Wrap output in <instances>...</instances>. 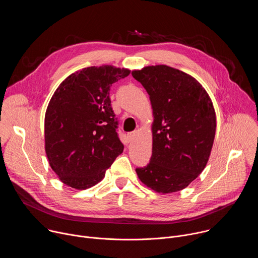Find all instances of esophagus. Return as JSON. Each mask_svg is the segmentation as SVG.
I'll return each mask as SVG.
<instances>
[{
    "mask_svg": "<svg viewBox=\"0 0 258 258\" xmlns=\"http://www.w3.org/2000/svg\"><path fill=\"white\" fill-rule=\"evenodd\" d=\"M135 136H136V133H135V132H134V133H130V134H127V141H128V143H130V142H132V141L134 140Z\"/></svg>",
    "mask_w": 258,
    "mask_h": 258,
    "instance_id": "34e87169",
    "label": "esophagus"
}]
</instances>
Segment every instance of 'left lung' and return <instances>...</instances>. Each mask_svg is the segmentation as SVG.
I'll return each instance as SVG.
<instances>
[{"mask_svg":"<svg viewBox=\"0 0 258 258\" xmlns=\"http://www.w3.org/2000/svg\"><path fill=\"white\" fill-rule=\"evenodd\" d=\"M150 97L153 110L152 156L137 168L141 181L153 191H180L203 171L215 137L212 101L193 77L167 65L132 71Z\"/></svg>","mask_w":258,"mask_h":258,"instance_id":"8db88e82","label":"left lung"}]
</instances>
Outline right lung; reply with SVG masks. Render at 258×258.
Instances as JSON below:
<instances>
[{"label":"right lung","instance_id":"add662e5","mask_svg":"<svg viewBox=\"0 0 258 258\" xmlns=\"http://www.w3.org/2000/svg\"><path fill=\"white\" fill-rule=\"evenodd\" d=\"M130 73L112 65L87 67L66 78L52 96L45 115V150L66 186H95L122 153L109 91Z\"/></svg>","mask_w":258,"mask_h":258}]
</instances>
